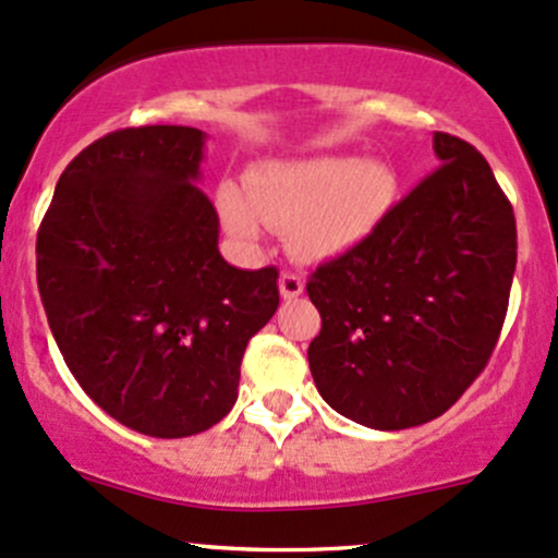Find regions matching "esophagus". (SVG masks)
Returning a JSON list of instances; mask_svg holds the SVG:
<instances>
[{"mask_svg": "<svg viewBox=\"0 0 558 558\" xmlns=\"http://www.w3.org/2000/svg\"><path fill=\"white\" fill-rule=\"evenodd\" d=\"M303 287H305V279L301 274L295 271H281L279 277V292L284 301H295L298 295H303Z\"/></svg>", "mask_w": 558, "mask_h": 558, "instance_id": "esophagus-1", "label": "esophagus"}]
</instances>
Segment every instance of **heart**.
<instances>
[{
  "instance_id": "obj_1",
  "label": "heart",
  "mask_w": 558,
  "mask_h": 558,
  "mask_svg": "<svg viewBox=\"0 0 558 558\" xmlns=\"http://www.w3.org/2000/svg\"><path fill=\"white\" fill-rule=\"evenodd\" d=\"M393 199V175L377 161L314 157L279 161L250 178L248 205L239 191L220 194L226 226L239 239L260 236L263 223L287 226L303 257H335L377 231Z\"/></svg>"
}]
</instances>
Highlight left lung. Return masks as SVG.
I'll return each mask as SVG.
<instances>
[{
	"label": "left lung",
	"mask_w": 558,
	"mask_h": 558,
	"mask_svg": "<svg viewBox=\"0 0 558 558\" xmlns=\"http://www.w3.org/2000/svg\"><path fill=\"white\" fill-rule=\"evenodd\" d=\"M439 167L377 231L316 266L308 364L353 423L401 430L445 415L487 367L517 271V218L487 159L434 133Z\"/></svg>",
	"instance_id": "1"
}]
</instances>
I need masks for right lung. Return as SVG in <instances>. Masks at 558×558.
<instances>
[{
	"label": "right lung",
	"instance_id": "1",
	"mask_svg": "<svg viewBox=\"0 0 558 558\" xmlns=\"http://www.w3.org/2000/svg\"><path fill=\"white\" fill-rule=\"evenodd\" d=\"M205 133L117 130L71 159L37 233V284L71 375L113 421L202 434L236 401L250 338L279 305L274 266L218 250L199 181Z\"/></svg>",
	"mask_w": 558,
	"mask_h": 558
}]
</instances>
